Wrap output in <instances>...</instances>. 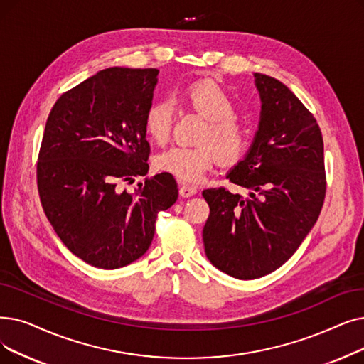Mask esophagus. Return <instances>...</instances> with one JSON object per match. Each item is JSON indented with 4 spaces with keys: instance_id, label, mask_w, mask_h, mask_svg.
<instances>
[{
    "instance_id": "1",
    "label": "esophagus",
    "mask_w": 364,
    "mask_h": 364,
    "mask_svg": "<svg viewBox=\"0 0 364 364\" xmlns=\"http://www.w3.org/2000/svg\"><path fill=\"white\" fill-rule=\"evenodd\" d=\"M198 193V188L195 186H188V184H181L180 186V195L183 198H191Z\"/></svg>"
}]
</instances>
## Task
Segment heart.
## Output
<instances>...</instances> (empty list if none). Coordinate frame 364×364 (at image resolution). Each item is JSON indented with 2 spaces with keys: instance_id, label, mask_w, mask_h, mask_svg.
Wrapping results in <instances>:
<instances>
[{
  "instance_id": "obj_1",
  "label": "heart",
  "mask_w": 364,
  "mask_h": 364,
  "mask_svg": "<svg viewBox=\"0 0 364 364\" xmlns=\"http://www.w3.org/2000/svg\"><path fill=\"white\" fill-rule=\"evenodd\" d=\"M184 98L195 112L207 119L198 147H171L156 157V168L183 183H196L217 164L238 162L247 150L248 136L236 119L230 95L213 80L188 86ZM144 128L156 144H165L172 128V105L166 101L153 102L146 112Z\"/></svg>"
}]
</instances>
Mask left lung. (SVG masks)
<instances>
[{"mask_svg": "<svg viewBox=\"0 0 364 364\" xmlns=\"http://www.w3.org/2000/svg\"><path fill=\"white\" fill-rule=\"evenodd\" d=\"M262 112L255 141L229 173L248 198L226 187L202 196L210 215L205 255L238 279H255L286 263L317 221L326 196L324 146L309 109L279 80L255 74Z\"/></svg>", "mask_w": 364, "mask_h": 364, "instance_id": "obj_1", "label": "left lung"}]
</instances>
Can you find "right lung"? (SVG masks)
Instances as JSON below:
<instances>
[{
	"label": "right lung",
	"mask_w": 364,
	"mask_h": 364,
	"mask_svg": "<svg viewBox=\"0 0 364 364\" xmlns=\"http://www.w3.org/2000/svg\"><path fill=\"white\" fill-rule=\"evenodd\" d=\"M156 68H107L62 93L47 117L37 162L43 210L83 262L117 269L149 250L157 214L178 198L177 181L156 173L135 193L120 186L149 172L144 117Z\"/></svg>",
	"instance_id": "obj_1"
}]
</instances>
